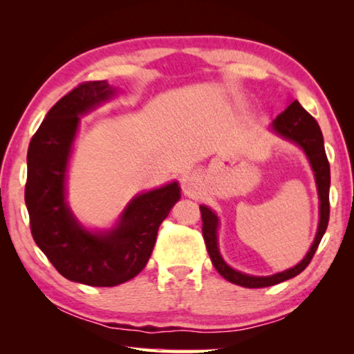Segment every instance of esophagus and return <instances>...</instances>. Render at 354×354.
<instances>
[{"label":"esophagus","mask_w":354,"mask_h":354,"mask_svg":"<svg viewBox=\"0 0 354 354\" xmlns=\"http://www.w3.org/2000/svg\"><path fill=\"white\" fill-rule=\"evenodd\" d=\"M185 192H187V194H190V192H192V187H189V185H187V187H185Z\"/></svg>","instance_id":"esophagus-1"}]
</instances>
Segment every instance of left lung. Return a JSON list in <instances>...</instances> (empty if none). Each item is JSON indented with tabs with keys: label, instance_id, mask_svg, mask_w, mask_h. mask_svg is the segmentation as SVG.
I'll list each match as a JSON object with an SVG mask.
<instances>
[{
	"label": "left lung",
	"instance_id": "8db88e82",
	"mask_svg": "<svg viewBox=\"0 0 354 354\" xmlns=\"http://www.w3.org/2000/svg\"><path fill=\"white\" fill-rule=\"evenodd\" d=\"M272 129L278 136L297 143L298 147H301L303 151L308 156L309 164L313 167L315 176L317 190H319V230H317L313 247L309 248L308 254L304 256L303 261L297 263L295 267L281 273H274L272 277H251V274L234 270V268H231L223 261V257H221L218 251L217 242L218 217L207 206H200L203 218V237H205L207 253L211 256L215 270H217L225 279L230 281V283L248 287V289H259V287L279 284L283 283V281L290 279L301 273L304 268L309 266V262L313 261L322 237L325 234L329 220V183H331V173H329V162L325 153V145H323V136L319 123H317L315 118L295 100L287 106V109L284 112H281L279 115L273 120Z\"/></svg>",
	"mask_w": 354,
	"mask_h": 354
}]
</instances>
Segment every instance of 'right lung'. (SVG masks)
<instances>
[{"label":"right lung","instance_id":"obj_1","mask_svg":"<svg viewBox=\"0 0 354 354\" xmlns=\"http://www.w3.org/2000/svg\"><path fill=\"white\" fill-rule=\"evenodd\" d=\"M113 93L106 81L80 84L51 107L28 148L25 201L34 241L64 278L93 287L127 283L145 268L160 223L181 198L176 181L137 195L109 231H88L75 218L65 179L80 115Z\"/></svg>","mask_w":354,"mask_h":354}]
</instances>
